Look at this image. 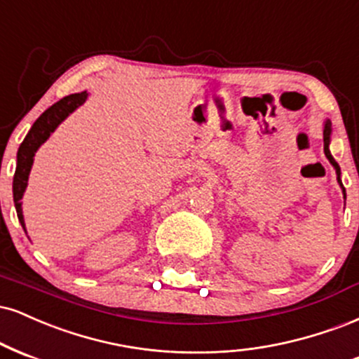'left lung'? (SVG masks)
<instances>
[{
    "label": "left lung",
    "mask_w": 359,
    "mask_h": 359,
    "mask_svg": "<svg viewBox=\"0 0 359 359\" xmlns=\"http://www.w3.org/2000/svg\"><path fill=\"white\" fill-rule=\"evenodd\" d=\"M323 137H324V154H326V158L330 159V163L332 164V166H334L336 175H338V183H339V187L343 188L344 200H346V189H344V187H343V181H341V170H339V164L334 161V158H332V156H331V151H330V142H331V122H330V121L324 122Z\"/></svg>",
    "instance_id": "obj_1"
}]
</instances>
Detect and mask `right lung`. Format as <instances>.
I'll return each instance as SVG.
<instances>
[{
    "instance_id": "add662e5",
    "label": "right lung",
    "mask_w": 359,
    "mask_h": 359,
    "mask_svg": "<svg viewBox=\"0 0 359 359\" xmlns=\"http://www.w3.org/2000/svg\"><path fill=\"white\" fill-rule=\"evenodd\" d=\"M87 92H80V94H70L63 99L55 102L52 107H48L41 114L40 117L35 121V124L32 126L27 137L23 139V142L20 144L18 154H16V171L15 178H13V200H15V208L16 215H18V220L21 226L25 229V220H23V212H21V198H23L25 189L28 184V176L32 171L33 164V156H35L36 149L40 147L46 139L50 137V134L58 128V124L69 117L79 105H82L87 99ZM27 231V229H25Z\"/></svg>"
}]
</instances>
